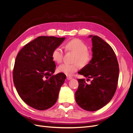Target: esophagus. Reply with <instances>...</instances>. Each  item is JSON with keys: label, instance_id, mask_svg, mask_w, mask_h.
Segmentation results:
<instances>
[{"label": "esophagus", "instance_id": "34e87169", "mask_svg": "<svg viewBox=\"0 0 133 133\" xmlns=\"http://www.w3.org/2000/svg\"><path fill=\"white\" fill-rule=\"evenodd\" d=\"M67 80H71L72 79V77H71V76H67Z\"/></svg>", "mask_w": 133, "mask_h": 133}]
</instances>
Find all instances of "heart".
<instances>
[{"instance_id":"obj_1","label":"heart","mask_w":133,"mask_h":133,"mask_svg":"<svg viewBox=\"0 0 133 133\" xmlns=\"http://www.w3.org/2000/svg\"><path fill=\"white\" fill-rule=\"evenodd\" d=\"M65 47L66 51L74 53L72 60L74 63L71 64L61 65L58 68L60 72L67 75H72L78 70L80 65L82 66H86L92 61V54L88 50L87 45L81 40L79 39H72L67 42ZM63 57L64 52L62 49L59 47H55L52 53L53 60L60 64L62 61Z\"/></svg>"}]
</instances>
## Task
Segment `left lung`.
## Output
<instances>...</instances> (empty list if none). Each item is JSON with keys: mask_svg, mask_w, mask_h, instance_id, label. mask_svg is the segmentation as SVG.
Returning <instances> with one entry per match:
<instances>
[{"mask_svg": "<svg viewBox=\"0 0 133 133\" xmlns=\"http://www.w3.org/2000/svg\"><path fill=\"white\" fill-rule=\"evenodd\" d=\"M92 38L93 58L90 64L78 73L92 79L90 84L85 79H78L79 87L75 93L78 105L87 111L99 110L113 97L117 88L119 67L113 48L98 36Z\"/></svg>", "mask_w": 133, "mask_h": 133, "instance_id": "8db88e82", "label": "left lung"}]
</instances>
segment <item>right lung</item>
I'll list each match as a JSON object with an SVG mask.
<instances>
[{
  "label": "right lung",
  "mask_w": 133,
  "mask_h": 133,
  "mask_svg": "<svg viewBox=\"0 0 133 133\" xmlns=\"http://www.w3.org/2000/svg\"><path fill=\"white\" fill-rule=\"evenodd\" d=\"M65 38L40 36L27 44L17 54L13 82L20 97L37 110H46L57 102L66 76L53 75L56 66L52 53Z\"/></svg>",
  "instance_id": "obj_1"
}]
</instances>
